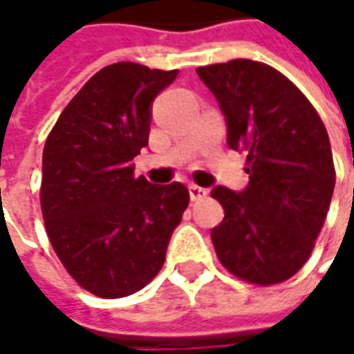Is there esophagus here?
<instances>
[{"label":"esophagus","instance_id":"34e87169","mask_svg":"<svg viewBox=\"0 0 354 354\" xmlns=\"http://www.w3.org/2000/svg\"><path fill=\"white\" fill-rule=\"evenodd\" d=\"M207 189L205 187H199L196 184H189V197H192V201H199V199H203V197H207Z\"/></svg>","mask_w":354,"mask_h":354}]
</instances>
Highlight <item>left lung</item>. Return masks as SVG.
I'll list each match as a JSON object with an SVG mask.
<instances>
[{"instance_id": "left-lung-1", "label": "left lung", "mask_w": 354, "mask_h": 354, "mask_svg": "<svg viewBox=\"0 0 354 354\" xmlns=\"http://www.w3.org/2000/svg\"><path fill=\"white\" fill-rule=\"evenodd\" d=\"M197 75L217 98L228 147L248 153V186L211 192L225 209L211 230L215 252L248 283L287 281L310 258L333 196L326 126L308 98L261 62L232 59Z\"/></svg>"}]
</instances>
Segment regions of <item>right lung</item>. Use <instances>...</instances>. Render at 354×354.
Here are the masks:
<instances>
[{
	"mask_svg": "<svg viewBox=\"0 0 354 354\" xmlns=\"http://www.w3.org/2000/svg\"><path fill=\"white\" fill-rule=\"evenodd\" d=\"M178 71L120 62L91 77L57 118L42 155L46 232L88 292L122 298L157 275L189 203L187 187L133 176L153 100Z\"/></svg>",
	"mask_w": 354,
	"mask_h": 354,
	"instance_id": "1",
	"label": "right lung"
}]
</instances>
